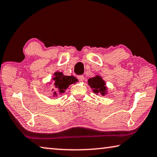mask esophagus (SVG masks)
Here are the masks:
<instances>
[{
	"label": "esophagus",
	"mask_w": 157,
	"mask_h": 157,
	"mask_svg": "<svg viewBox=\"0 0 157 157\" xmlns=\"http://www.w3.org/2000/svg\"><path fill=\"white\" fill-rule=\"evenodd\" d=\"M77 78H78V79H79V81H80V82H82V81H83L84 80V75H78V77H77Z\"/></svg>",
	"instance_id": "obj_1"
}]
</instances>
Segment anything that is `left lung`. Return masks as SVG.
<instances>
[{
	"mask_svg": "<svg viewBox=\"0 0 157 157\" xmlns=\"http://www.w3.org/2000/svg\"><path fill=\"white\" fill-rule=\"evenodd\" d=\"M89 86L94 89L95 94H101L102 95H105L107 92V88L105 86V82L102 80L101 77L96 76L95 78H90L89 80Z\"/></svg>",
	"mask_w": 157,
	"mask_h": 157,
	"instance_id": "left-lung-1",
	"label": "left lung"
}]
</instances>
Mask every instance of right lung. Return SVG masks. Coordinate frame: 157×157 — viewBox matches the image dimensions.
Wrapping results in <instances>:
<instances>
[{
	"instance_id": "right-lung-1",
	"label": "right lung",
	"mask_w": 157,
	"mask_h": 157,
	"mask_svg": "<svg viewBox=\"0 0 157 157\" xmlns=\"http://www.w3.org/2000/svg\"><path fill=\"white\" fill-rule=\"evenodd\" d=\"M54 75L55 78H53V80H54L53 86H54L55 89L59 91L60 94L64 92L69 85L75 83L78 81V79H76L74 76H65L61 72H56L54 74ZM54 95H57L56 92L54 93Z\"/></svg>"
}]
</instances>
